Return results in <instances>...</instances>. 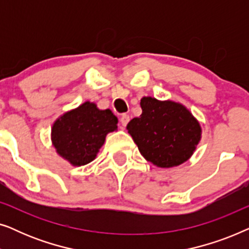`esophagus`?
I'll list each match as a JSON object with an SVG mask.
<instances>
[{
	"instance_id": "esophagus-1",
	"label": "esophagus",
	"mask_w": 249,
	"mask_h": 249,
	"mask_svg": "<svg viewBox=\"0 0 249 249\" xmlns=\"http://www.w3.org/2000/svg\"><path fill=\"white\" fill-rule=\"evenodd\" d=\"M129 120H130V117H129L128 114H122L121 118H120V122H121L122 127H125V125L128 124Z\"/></svg>"
}]
</instances>
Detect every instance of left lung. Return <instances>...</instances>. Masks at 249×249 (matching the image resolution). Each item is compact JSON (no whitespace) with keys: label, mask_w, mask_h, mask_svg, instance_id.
<instances>
[{"label":"left lung","mask_w":249,"mask_h":249,"mask_svg":"<svg viewBox=\"0 0 249 249\" xmlns=\"http://www.w3.org/2000/svg\"><path fill=\"white\" fill-rule=\"evenodd\" d=\"M141 107L142 114L127 124L141 154L160 168L186 162L200 141L198 121L183 105L172 101L142 97Z\"/></svg>","instance_id":"8db88e82"}]
</instances>
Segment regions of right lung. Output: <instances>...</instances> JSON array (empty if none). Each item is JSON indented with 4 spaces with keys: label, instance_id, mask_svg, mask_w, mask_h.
Returning a JSON list of instances; mask_svg holds the SVG:
<instances>
[{
    "label": "right lung",
    "instance_id": "1",
    "mask_svg": "<svg viewBox=\"0 0 249 249\" xmlns=\"http://www.w3.org/2000/svg\"><path fill=\"white\" fill-rule=\"evenodd\" d=\"M118 119L111 110H98L85 102L54 122L52 142L56 152L74 166L88 164L96 158L108 132L117 130Z\"/></svg>",
    "mask_w": 249,
    "mask_h": 249
}]
</instances>
